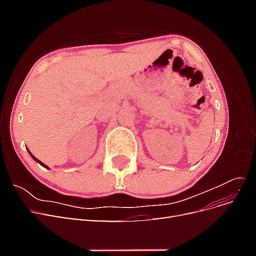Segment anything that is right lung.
Listing matches in <instances>:
<instances>
[{
    "label": "right lung",
    "instance_id": "add662e5",
    "mask_svg": "<svg viewBox=\"0 0 256 256\" xmlns=\"http://www.w3.org/2000/svg\"><path fill=\"white\" fill-rule=\"evenodd\" d=\"M28 152H30V150H28ZM30 156H32V158H33V159H34L35 161H37V162H38V164H42V166H44L46 168H48L47 166H46L44 164H42V161H40V160H38L37 158H35V157L33 156V154H30Z\"/></svg>",
    "mask_w": 256,
    "mask_h": 256
}]
</instances>
